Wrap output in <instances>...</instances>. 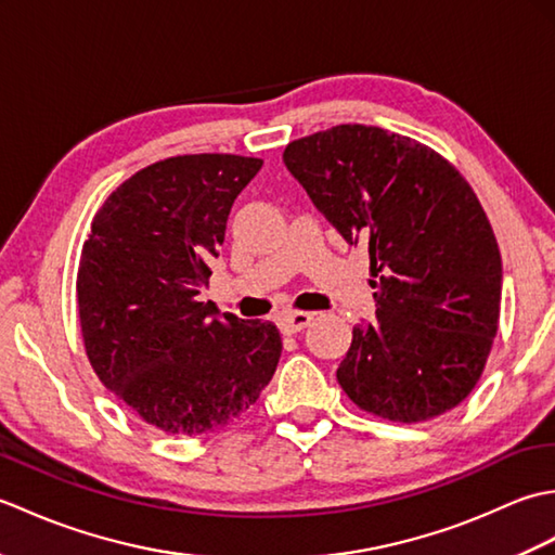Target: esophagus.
<instances>
[{
  "label": "esophagus",
  "mask_w": 555,
  "mask_h": 555,
  "mask_svg": "<svg viewBox=\"0 0 555 555\" xmlns=\"http://www.w3.org/2000/svg\"><path fill=\"white\" fill-rule=\"evenodd\" d=\"M314 320V314L312 312H288V314H284L279 320V326H281V332L284 334H298V332H302L305 326H310V322Z\"/></svg>",
  "instance_id": "esophagus-1"
}]
</instances>
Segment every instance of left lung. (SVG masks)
<instances>
[{"mask_svg":"<svg viewBox=\"0 0 555 555\" xmlns=\"http://www.w3.org/2000/svg\"><path fill=\"white\" fill-rule=\"evenodd\" d=\"M288 171L370 253L376 322L336 372L360 410L417 424L473 393L499 332L501 253L485 207L439 152L379 126L293 140Z\"/></svg>","mask_w":555,"mask_h":555,"instance_id":"1","label":"left lung"}]
</instances>
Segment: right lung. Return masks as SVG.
Returning a JSON list of instances; mask_svg holds the SVG:
<instances>
[{"instance_id":"right-lung-1","label":"right lung","mask_w":555,"mask_h":555,"mask_svg":"<svg viewBox=\"0 0 555 555\" xmlns=\"http://www.w3.org/2000/svg\"><path fill=\"white\" fill-rule=\"evenodd\" d=\"M262 169L241 155H179L104 199L82 243L76 300L100 382L167 434L197 436L250 410L281 358L271 322L215 317L197 296L233 199Z\"/></svg>"}]
</instances>
